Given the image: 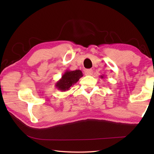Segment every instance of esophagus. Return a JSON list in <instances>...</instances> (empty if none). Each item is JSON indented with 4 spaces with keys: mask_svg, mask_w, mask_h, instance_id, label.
<instances>
[{
    "mask_svg": "<svg viewBox=\"0 0 154 154\" xmlns=\"http://www.w3.org/2000/svg\"><path fill=\"white\" fill-rule=\"evenodd\" d=\"M93 73V69H87L86 71V74L87 75H92Z\"/></svg>",
    "mask_w": 154,
    "mask_h": 154,
    "instance_id": "obj_1",
    "label": "esophagus"
}]
</instances>
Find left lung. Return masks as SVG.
<instances>
[{"label": "left lung", "instance_id": "obj_1", "mask_svg": "<svg viewBox=\"0 0 154 154\" xmlns=\"http://www.w3.org/2000/svg\"><path fill=\"white\" fill-rule=\"evenodd\" d=\"M100 77L101 78V79H104V75H100Z\"/></svg>", "mask_w": 154, "mask_h": 154}]
</instances>
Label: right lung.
<instances>
[{
  "label": "right lung",
  "instance_id": "add662e5",
  "mask_svg": "<svg viewBox=\"0 0 154 154\" xmlns=\"http://www.w3.org/2000/svg\"><path fill=\"white\" fill-rule=\"evenodd\" d=\"M83 76V73L81 70H66L61 76V79L55 83V87L62 92L69 91Z\"/></svg>",
  "mask_w": 154,
  "mask_h": 154
}]
</instances>
